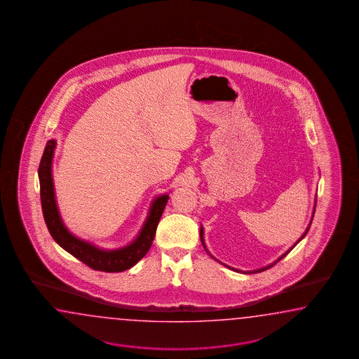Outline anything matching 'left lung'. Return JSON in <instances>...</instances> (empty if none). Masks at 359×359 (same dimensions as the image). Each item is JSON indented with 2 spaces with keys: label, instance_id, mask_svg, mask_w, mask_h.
Instances as JSON below:
<instances>
[{
  "label": "left lung",
  "instance_id": "8db88e82",
  "mask_svg": "<svg viewBox=\"0 0 359 359\" xmlns=\"http://www.w3.org/2000/svg\"><path fill=\"white\" fill-rule=\"evenodd\" d=\"M316 203H317V201H316ZM314 208H316V206H314ZM314 211H316V210H314ZM314 211H313V215H314ZM309 228H311V226H308V229H306V231H305V233H304L303 237L299 239V241L296 242L295 245H297V243H299V242H300V241H302V239H303L304 237H305V234L308 233V231H309ZM201 241H202V245H203V248H205V250H206V246H205V241H203V231H202V229H201ZM295 245H294V246H295ZM292 248H291V250H292ZM291 250H290V251H291ZM206 251H208V250H206ZM290 251H287L286 254H283V255L280 256V257H279L278 260H277L276 263L271 264V265H268V266H265V268H262V269H256V271H248V274H251V273H260V271H266V269H269V268H271V266H273L274 264H277L278 263L279 260H282V259H283V257H285V256H286L287 254L290 252ZM226 266H228V265H226ZM228 268H231V266H228ZM231 269H233V271H237V269H234V268H231ZM245 273H246V271H245Z\"/></svg>",
  "mask_w": 359,
  "mask_h": 359
}]
</instances>
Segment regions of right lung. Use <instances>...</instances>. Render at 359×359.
I'll list each match as a JSON object with an SVG mask.
<instances>
[{
  "mask_svg": "<svg viewBox=\"0 0 359 359\" xmlns=\"http://www.w3.org/2000/svg\"><path fill=\"white\" fill-rule=\"evenodd\" d=\"M56 142L48 140L45 151L41 158L39 177H40L41 205L45 223L48 225L51 237L55 239L56 243L63 248L67 252L74 256L76 259L86 264L94 271H123L134 266L151 248V242L156 236L157 225L160 223L161 216L168 203V196L163 194L154 199L151 203V211L143 229L137 238L130 243L126 248L117 250H102L95 248L91 243L74 237L72 233L64 226L63 222L56 208L55 193L51 175V162L54 156Z\"/></svg>",
  "mask_w": 359,
  "mask_h": 359,
  "instance_id": "1",
  "label": "right lung"
}]
</instances>
